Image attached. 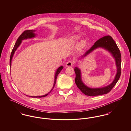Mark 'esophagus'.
<instances>
[{"mask_svg": "<svg viewBox=\"0 0 131 131\" xmlns=\"http://www.w3.org/2000/svg\"><path fill=\"white\" fill-rule=\"evenodd\" d=\"M72 65H73V62L71 60H69V61H68V62H67V63H66V66L67 67L72 66Z\"/></svg>", "mask_w": 131, "mask_h": 131, "instance_id": "1", "label": "esophagus"}]
</instances>
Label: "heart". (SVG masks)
Listing matches in <instances>:
<instances>
[{
	"instance_id": "obj_1",
	"label": "heart",
	"mask_w": 131,
	"mask_h": 131,
	"mask_svg": "<svg viewBox=\"0 0 131 131\" xmlns=\"http://www.w3.org/2000/svg\"><path fill=\"white\" fill-rule=\"evenodd\" d=\"M73 40H77V39H79V37H78V36H74V37H73ZM85 45V41H83V40H82V41H81V42L79 43V44L78 45V47H79L80 48H82L83 47H84Z\"/></svg>"
}]
</instances>
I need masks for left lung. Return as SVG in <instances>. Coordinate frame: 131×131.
<instances>
[{
    "instance_id": "obj_1",
    "label": "left lung",
    "mask_w": 131,
    "mask_h": 131,
    "mask_svg": "<svg viewBox=\"0 0 131 131\" xmlns=\"http://www.w3.org/2000/svg\"><path fill=\"white\" fill-rule=\"evenodd\" d=\"M98 48H102L108 51L115 60L116 65L117 67V73L115 75L114 80L110 85L105 87L101 88H90L85 85L82 81L81 77V71L78 67H75V83L78 87L83 94L87 96H95L101 95L108 93L110 92L113 87L115 86L116 83L120 78L121 72V56L117 46L113 39L111 36L107 35L100 38L97 41L92 47L86 51V52L82 56L81 58H83L91 53L93 50Z\"/></svg>"
}]
</instances>
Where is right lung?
Instances as JSON below:
<instances>
[{
    "label": "right lung",
    "instance_id": "right-lung-1",
    "mask_svg": "<svg viewBox=\"0 0 131 131\" xmlns=\"http://www.w3.org/2000/svg\"><path fill=\"white\" fill-rule=\"evenodd\" d=\"M35 31V30H26L24 31V32H23V33L19 36L18 40H17L16 43L15 44V46H14V47L12 51V52H11V56H10V67H11V62H12L13 56L14 54V53H15V51L17 50V48L19 47L20 44H21V41L24 40H25V39H30V38H32L35 37V36H36V34L34 33ZM63 68V66H60V67H59L57 69L56 72L55 73V75H54V81L53 86L52 88L51 89V90L48 93L46 94L43 95V96H29V97H33V98H41V97H45L47 96L49 94H50L53 88H54V86H55V84L56 83V78L57 77V75L59 74V73L61 72V71L62 70Z\"/></svg>",
    "mask_w": 131,
    "mask_h": 131
}]
</instances>
